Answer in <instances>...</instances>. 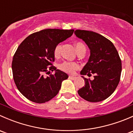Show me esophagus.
Instances as JSON below:
<instances>
[{
	"label": "esophagus",
	"instance_id": "34e87169",
	"mask_svg": "<svg viewBox=\"0 0 133 133\" xmlns=\"http://www.w3.org/2000/svg\"><path fill=\"white\" fill-rule=\"evenodd\" d=\"M75 76H71V75H69V79H71V80H74V79H75Z\"/></svg>",
	"mask_w": 133,
	"mask_h": 133
}]
</instances>
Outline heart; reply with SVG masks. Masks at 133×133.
Listing matches in <instances>:
<instances>
[{"instance_id":"obj_1","label":"heart","mask_w":133,"mask_h":133,"mask_svg":"<svg viewBox=\"0 0 133 133\" xmlns=\"http://www.w3.org/2000/svg\"><path fill=\"white\" fill-rule=\"evenodd\" d=\"M61 44H58V45H56L54 49V55L56 57H58L60 56V51H61ZM75 47L77 52L80 51L82 50H85V47L84 44L80 42H77L75 43ZM58 68L60 70L68 73H74L75 71L78 69V65L75 62H72L65 61L63 62L62 63L59 64Z\"/></svg>"}]
</instances>
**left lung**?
Segmentation results:
<instances>
[{
    "label": "left lung",
    "mask_w": 133,
    "mask_h": 133,
    "mask_svg": "<svg viewBox=\"0 0 133 133\" xmlns=\"http://www.w3.org/2000/svg\"><path fill=\"white\" fill-rule=\"evenodd\" d=\"M75 34L85 42L90 49V57L80 74H95L94 80L84 76L85 85L78 91L84 100L98 102L108 98L118 85L122 61L114 44L104 36L93 31L77 29Z\"/></svg>",
    "instance_id": "8db88e82"
}]
</instances>
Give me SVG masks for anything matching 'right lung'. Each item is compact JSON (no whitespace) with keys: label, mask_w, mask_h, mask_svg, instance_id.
Segmentation results:
<instances>
[{"label":"right lung","mask_w":133,"mask_h":133,"mask_svg":"<svg viewBox=\"0 0 133 133\" xmlns=\"http://www.w3.org/2000/svg\"><path fill=\"white\" fill-rule=\"evenodd\" d=\"M73 31L74 29H43L28 36L18 47L12 61L13 79L18 91L28 100L42 104L58 93L62 82L68 75L53 65L54 49ZM51 70L56 73L44 76Z\"/></svg>","instance_id":"right-lung-1"}]
</instances>
